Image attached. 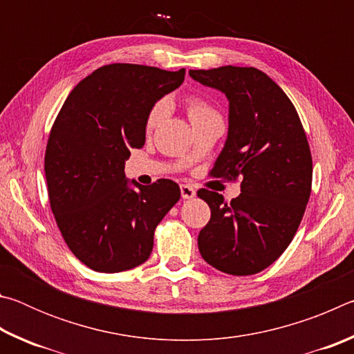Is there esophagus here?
<instances>
[{
    "instance_id": "34e87169",
    "label": "esophagus",
    "mask_w": 354,
    "mask_h": 354,
    "mask_svg": "<svg viewBox=\"0 0 354 354\" xmlns=\"http://www.w3.org/2000/svg\"><path fill=\"white\" fill-rule=\"evenodd\" d=\"M195 195H196V190L192 187V185H189V184L181 185V196L184 200H192Z\"/></svg>"
}]
</instances>
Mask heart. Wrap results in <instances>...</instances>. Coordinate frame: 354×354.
Returning a JSON list of instances; mask_svg holds the SVG:
<instances>
[{"mask_svg": "<svg viewBox=\"0 0 354 354\" xmlns=\"http://www.w3.org/2000/svg\"><path fill=\"white\" fill-rule=\"evenodd\" d=\"M167 107L169 106H167L165 101H160V103H158L153 107L151 112H149V117H148V128L158 127V124L162 122V118L167 113ZM187 109H189L190 120L206 117V115H217V113L214 112L212 107L200 98H190L187 103Z\"/></svg>", "mask_w": 354, "mask_h": 354, "instance_id": "b5f03b06", "label": "heart"}]
</instances>
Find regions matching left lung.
I'll list each match as a JSON object with an SVG mask.
<instances>
[{
	"label": "left lung",
	"instance_id": "8db88e82",
	"mask_svg": "<svg viewBox=\"0 0 354 354\" xmlns=\"http://www.w3.org/2000/svg\"><path fill=\"white\" fill-rule=\"evenodd\" d=\"M189 75L230 103L227 136L212 176H242L241 195L231 203L217 192L198 190L211 207L198 250L223 273H259L289 247L306 209L313 184L306 134L292 101L263 71L225 65Z\"/></svg>",
	"mask_w": 354,
	"mask_h": 354
}]
</instances>
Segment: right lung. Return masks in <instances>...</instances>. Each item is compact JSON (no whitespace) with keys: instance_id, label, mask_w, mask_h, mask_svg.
<instances>
[{"instance_id":"1","label":"right lung","mask_w":354,"mask_h":354,"mask_svg":"<svg viewBox=\"0 0 354 354\" xmlns=\"http://www.w3.org/2000/svg\"><path fill=\"white\" fill-rule=\"evenodd\" d=\"M184 75V68L104 65L70 92L53 124L45 153L51 211L71 253L95 272L145 262L156 226L181 196L171 179L129 181L124 162L131 148L145 145L154 104Z\"/></svg>"}]
</instances>
